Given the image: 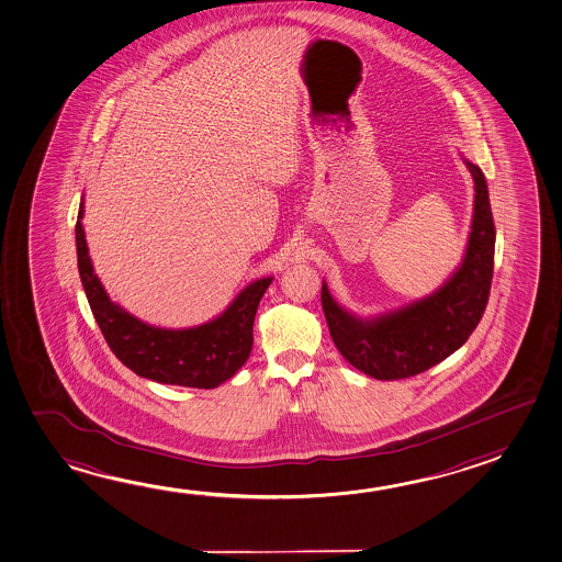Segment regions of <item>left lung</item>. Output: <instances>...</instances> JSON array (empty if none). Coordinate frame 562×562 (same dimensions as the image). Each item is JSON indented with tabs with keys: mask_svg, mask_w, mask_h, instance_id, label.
<instances>
[{
	"mask_svg": "<svg viewBox=\"0 0 562 562\" xmlns=\"http://www.w3.org/2000/svg\"><path fill=\"white\" fill-rule=\"evenodd\" d=\"M474 179V216L462 263L432 295L373 318L334 301L323 281V311L336 348L356 370L375 380H405L447 360L482 321L494 276L495 226L484 172Z\"/></svg>",
	"mask_w": 562,
	"mask_h": 562,
	"instance_id": "1",
	"label": "left lung"
}]
</instances>
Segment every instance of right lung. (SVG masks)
Returning <instances> with one entry per match:
<instances>
[{
  "mask_svg": "<svg viewBox=\"0 0 562 562\" xmlns=\"http://www.w3.org/2000/svg\"><path fill=\"white\" fill-rule=\"evenodd\" d=\"M82 216L85 202H80L77 220L80 281L95 323L115 358L139 378L167 385L214 390L228 381L249 358L257 306L273 277L249 283L232 305L210 323L179 330L151 326L135 318L105 293L88 256Z\"/></svg>",
  "mask_w": 562,
  "mask_h": 562,
  "instance_id": "1",
  "label": "right lung"
}]
</instances>
